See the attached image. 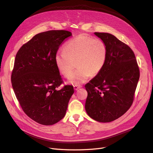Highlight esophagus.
Here are the masks:
<instances>
[{
  "mask_svg": "<svg viewBox=\"0 0 153 153\" xmlns=\"http://www.w3.org/2000/svg\"><path fill=\"white\" fill-rule=\"evenodd\" d=\"M82 86L81 85H74V89L75 91H77L78 89H79L80 88H81Z\"/></svg>",
  "mask_w": 153,
  "mask_h": 153,
  "instance_id": "esophagus-1",
  "label": "esophagus"
}]
</instances>
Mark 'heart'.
Instances as JSON below:
<instances>
[{
    "label": "heart",
    "mask_w": 153,
    "mask_h": 153,
    "mask_svg": "<svg viewBox=\"0 0 153 153\" xmlns=\"http://www.w3.org/2000/svg\"><path fill=\"white\" fill-rule=\"evenodd\" d=\"M107 58V48L103 41L84 35L70 39L63 51L56 53L54 61L59 73L68 77L75 67L78 69L68 79V83L75 85L85 82L91 75L99 74Z\"/></svg>",
    "instance_id": "heart-1"
}]
</instances>
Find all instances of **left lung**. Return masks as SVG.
<instances>
[{"instance_id":"8db88e82","label":"left lung","mask_w":153,"mask_h":153,"mask_svg":"<svg viewBox=\"0 0 153 153\" xmlns=\"http://www.w3.org/2000/svg\"><path fill=\"white\" fill-rule=\"evenodd\" d=\"M94 34L105 43L107 58L103 69L85 85V108L96 121L107 123L130 108L140 78V69L131 48L108 33Z\"/></svg>"}]
</instances>
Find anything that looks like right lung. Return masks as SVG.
Here are the masks:
<instances>
[{
  "mask_svg": "<svg viewBox=\"0 0 153 153\" xmlns=\"http://www.w3.org/2000/svg\"><path fill=\"white\" fill-rule=\"evenodd\" d=\"M72 36L66 30H50L35 35L15 56L11 81L15 94L26 115L36 122L52 125L66 115L74 90L62 83L54 56L61 44Z\"/></svg>",
  "mask_w": 153,
  "mask_h": 153,
  "instance_id": "1",
  "label": "right lung"
}]
</instances>
